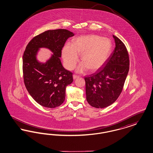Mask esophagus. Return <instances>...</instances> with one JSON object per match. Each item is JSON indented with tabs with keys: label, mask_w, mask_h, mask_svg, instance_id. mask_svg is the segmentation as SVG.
I'll return each instance as SVG.
<instances>
[{
	"label": "esophagus",
	"mask_w": 153,
	"mask_h": 153,
	"mask_svg": "<svg viewBox=\"0 0 153 153\" xmlns=\"http://www.w3.org/2000/svg\"><path fill=\"white\" fill-rule=\"evenodd\" d=\"M78 77H79V76H77V75H76V74H73V78L74 80V79H77V78H78Z\"/></svg>",
	"instance_id": "esophagus-1"
}]
</instances>
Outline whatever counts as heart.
<instances>
[{
	"mask_svg": "<svg viewBox=\"0 0 153 153\" xmlns=\"http://www.w3.org/2000/svg\"><path fill=\"white\" fill-rule=\"evenodd\" d=\"M112 48L111 42L106 38L95 35L79 36L72 45L66 44L62 51V57L66 69L72 70L81 55V63L76 71L82 73L88 68L95 71L102 66L109 57Z\"/></svg>",
	"mask_w": 153,
	"mask_h": 153,
	"instance_id": "heart-1",
	"label": "heart"
}]
</instances>
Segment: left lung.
Here are the masks:
<instances>
[{
  "label": "left lung",
  "mask_w": 153,
  "mask_h": 153,
  "mask_svg": "<svg viewBox=\"0 0 153 153\" xmlns=\"http://www.w3.org/2000/svg\"><path fill=\"white\" fill-rule=\"evenodd\" d=\"M115 48L101 70L85 77L88 102L97 108H105L120 95L129 71L130 60L123 42L113 35Z\"/></svg>",
  "instance_id": "left-lung-1"
}]
</instances>
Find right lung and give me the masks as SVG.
<instances>
[{"label": "right lung", "mask_w": 153, "mask_h": 153, "mask_svg": "<svg viewBox=\"0 0 153 153\" xmlns=\"http://www.w3.org/2000/svg\"><path fill=\"white\" fill-rule=\"evenodd\" d=\"M74 34L66 29L48 30L34 36L23 56V74L30 95L41 105L56 108L65 99L66 87L73 82V73L61 64V51L66 40ZM48 48L53 55L45 63L36 59L39 48Z\"/></svg>", "instance_id": "obj_1"}]
</instances>
